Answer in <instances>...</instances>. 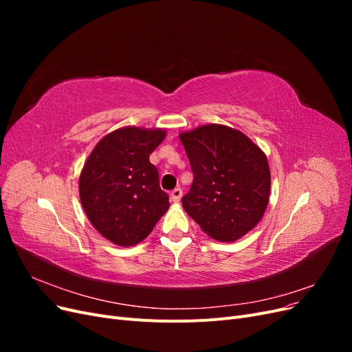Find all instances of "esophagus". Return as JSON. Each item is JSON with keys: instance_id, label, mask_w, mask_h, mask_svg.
Listing matches in <instances>:
<instances>
[{"instance_id": "1", "label": "esophagus", "mask_w": 352, "mask_h": 352, "mask_svg": "<svg viewBox=\"0 0 352 352\" xmlns=\"http://www.w3.org/2000/svg\"><path fill=\"white\" fill-rule=\"evenodd\" d=\"M170 198H172L173 202H179L180 198H182V189H180V188L173 189L172 194H170Z\"/></svg>"}]
</instances>
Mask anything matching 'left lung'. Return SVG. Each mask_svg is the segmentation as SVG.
I'll return each instance as SVG.
<instances>
[{
  "label": "left lung",
  "instance_id": "left-lung-1",
  "mask_svg": "<svg viewBox=\"0 0 352 352\" xmlns=\"http://www.w3.org/2000/svg\"><path fill=\"white\" fill-rule=\"evenodd\" d=\"M194 182L182 206L208 236L233 242L261 220L270 170L260 148L242 132L207 124L180 133Z\"/></svg>",
  "mask_w": 352,
  "mask_h": 352
}]
</instances>
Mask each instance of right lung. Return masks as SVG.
I'll use <instances>...</instances> for the list:
<instances>
[{"mask_svg": "<svg viewBox=\"0 0 352 352\" xmlns=\"http://www.w3.org/2000/svg\"><path fill=\"white\" fill-rule=\"evenodd\" d=\"M164 131L122 127L94 148L79 177V195L89 221L104 238L129 247L150 235L168 210L150 154Z\"/></svg>", "mask_w": 352, "mask_h": 352, "instance_id": "right-lung-1", "label": "right lung"}]
</instances>
